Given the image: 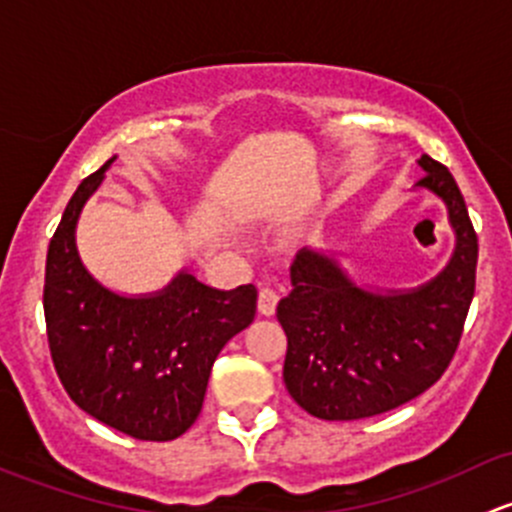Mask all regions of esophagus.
<instances>
[{
	"mask_svg": "<svg viewBox=\"0 0 512 512\" xmlns=\"http://www.w3.org/2000/svg\"><path fill=\"white\" fill-rule=\"evenodd\" d=\"M277 302H280V292H277V289H272V287L260 289V297H257V309H260V314L272 317L277 309Z\"/></svg>",
	"mask_w": 512,
	"mask_h": 512,
	"instance_id": "esophagus-1",
	"label": "esophagus"
}]
</instances>
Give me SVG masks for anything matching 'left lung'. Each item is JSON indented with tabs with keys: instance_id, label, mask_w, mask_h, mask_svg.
Segmentation results:
<instances>
[{
	"instance_id": "8db88e82",
	"label": "left lung",
	"mask_w": 512,
	"mask_h": 512,
	"mask_svg": "<svg viewBox=\"0 0 512 512\" xmlns=\"http://www.w3.org/2000/svg\"><path fill=\"white\" fill-rule=\"evenodd\" d=\"M423 178L448 210L456 250L441 275L406 292L359 287L334 257L299 250L277 304L287 334L285 386L324 421L379 416L431 389L451 364L476 292L478 237L456 180L431 156Z\"/></svg>"
}]
</instances>
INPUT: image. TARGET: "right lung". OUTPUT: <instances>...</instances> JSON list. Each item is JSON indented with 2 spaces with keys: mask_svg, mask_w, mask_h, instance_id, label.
Wrapping results in <instances>:
<instances>
[{
  "mask_svg": "<svg viewBox=\"0 0 512 512\" xmlns=\"http://www.w3.org/2000/svg\"><path fill=\"white\" fill-rule=\"evenodd\" d=\"M111 163L76 188L49 242L46 337L56 374L79 409L138 441H173L203 409L220 349L255 319L257 289L225 292L190 272L148 297H123L96 282L74 232Z\"/></svg>",
  "mask_w": 512,
  "mask_h": 512,
  "instance_id": "obj_1",
  "label": "right lung"
}]
</instances>
